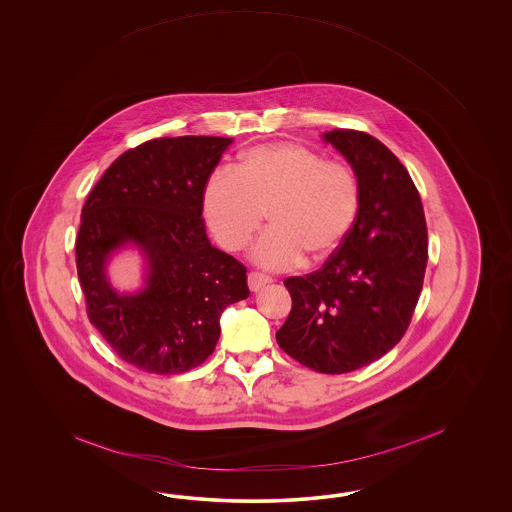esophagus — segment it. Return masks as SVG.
<instances>
[{"mask_svg":"<svg viewBox=\"0 0 512 512\" xmlns=\"http://www.w3.org/2000/svg\"><path fill=\"white\" fill-rule=\"evenodd\" d=\"M247 282H249V289L251 291H260L263 285H267V283L272 282L271 276H267V274H263V272H249V276H247Z\"/></svg>","mask_w":512,"mask_h":512,"instance_id":"obj_1","label":"esophagus"}]
</instances>
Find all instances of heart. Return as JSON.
<instances>
[{"label": "heart", "instance_id": "b5f03b06", "mask_svg": "<svg viewBox=\"0 0 512 512\" xmlns=\"http://www.w3.org/2000/svg\"><path fill=\"white\" fill-rule=\"evenodd\" d=\"M201 208L225 251H241L267 212L271 229L252 247V260L267 269L291 267L302 256L320 263L355 225L359 177L349 164L324 161L302 144H260L241 153L232 170L208 175Z\"/></svg>", "mask_w": 512, "mask_h": 512}]
</instances>
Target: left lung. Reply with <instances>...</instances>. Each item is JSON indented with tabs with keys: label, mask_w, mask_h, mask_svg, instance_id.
Returning <instances> with one entry per match:
<instances>
[{
	"label": "left lung",
	"mask_w": 512,
	"mask_h": 512,
	"mask_svg": "<svg viewBox=\"0 0 512 512\" xmlns=\"http://www.w3.org/2000/svg\"><path fill=\"white\" fill-rule=\"evenodd\" d=\"M360 183L346 241L315 272L291 276L293 307L278 346L329 375L381 359L403 338L423 289L428 236L421 196L401 161L364 131L324 133Z\"/></svg>",
	"instance_id": "left-lung-1"
}]
</instances>
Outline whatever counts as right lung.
I'll use <instances>...</instances> for the list:
<instances>
[{"mask_svg":"<svg viewBox=\"0 0 512 512\" xmlns=\"http://www.w3.org/2000/svg\"><path fill=\"white\" fill-rule=\"evenodd\" d=\"M232 139L163 137L122 153L82 207L78 280L87 318L131 366L157 375L194 370L214 353L219 316L249 296L247 269L210 245L201 192ZM135 242L149 260L141 294L107 282L108 254Z\"/></svg>","mask_w":512,"mask_h":512,"instance_id":"1","label":"right lung"}]
</instances>
